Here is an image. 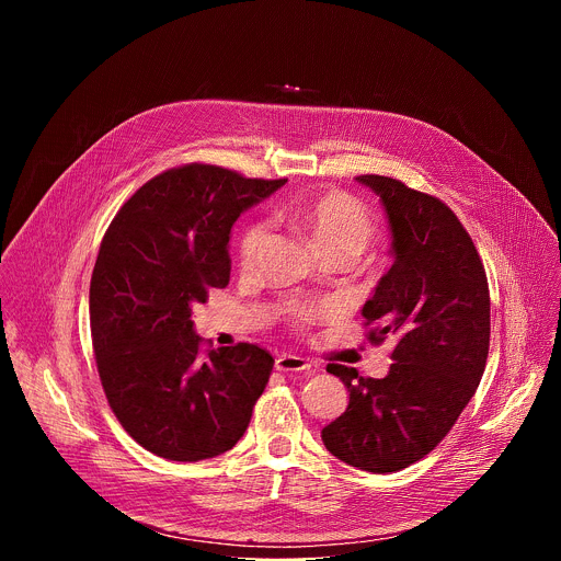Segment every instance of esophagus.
<instances>
[{"mask_svg":"<svg viewBox=\"0 0 561 561\" xmlns=\"http://www.w3.org/2000/svg\"><path fill=\"white\" fill-rule=\"evenodd\" d=\"M275 368H277V370H284V373H301V370L314 373V366H312L308 359H304V357H299V355H290V353L277 355Z\"/></svg>","mask_w":561,"mask_h":561,"instance_id":"esophagus-1","label":"esophagus"}]
</instances>
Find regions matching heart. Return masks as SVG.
Instances as JSON below:
<instances>
[{
    "mask_svg": "<svg viewBox=\"0 0 561 561\" xmlns=\"http://www.w3.org/2000/svg\"><path fill=\"white\" fill-rule=\"evenodd\" d=\"M290 217L314 239V244L329 257H359L375 237V219L368 206L342 191H329L301 204H295L290 208ZM264 221H249L242 228V232H239L237 255L244 268H253L257 264L260 253L264 249ZM314 314L317 310L312 308H290V319L297 327L308 324Z\"/></svg>",
    "mask_w": 561,
    "mask_h": 561,
    "instance_id": "obj_1",
    "label": "heart"
}]
</instances>
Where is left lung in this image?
Listing matches in <instances>:
<instances>
[{
    "mask_svg": "<svg viewBox=\"0 0 561 561\" xmlns=\"http://www.w3.org/2000/svg\"><path fill=\"white\" fill-rule=\"evenodd\" d=\"M357 182L379 195L394 255L362 308L366 337H390L394 348L381 379L329 364L351 397L322 442L355 468L394 472L426 457L474 394L491 344V295L482 257L442 199L386 175Z\"/></svg>",
    "mask_w": 561,
    "mask_h": 561,
    "instance_id": "obj_1",
    "label": "left lung"
}]
</instances>
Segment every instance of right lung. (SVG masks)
I'll return each mask as SVG.
<instances>
[{
  "instance_id": "add662e5",
  "label": "right lung",
  "mask_w": 561,
  "mask_h": 561,
  "mask_svg": "<svg viewBox=\"0 0 561 561\" xmlns=\"http://www.w3.org/2000/svg\"><path fill=\"white\" fill-rule=\"evenodd\" d=\"M286 180L184 164L148 180L111 221L91 277V337L108 407L146 450L199 461L249 428L273 355L202 351L191 312L230 279L228 234Z\"/></svg>"
}]
</instances>
